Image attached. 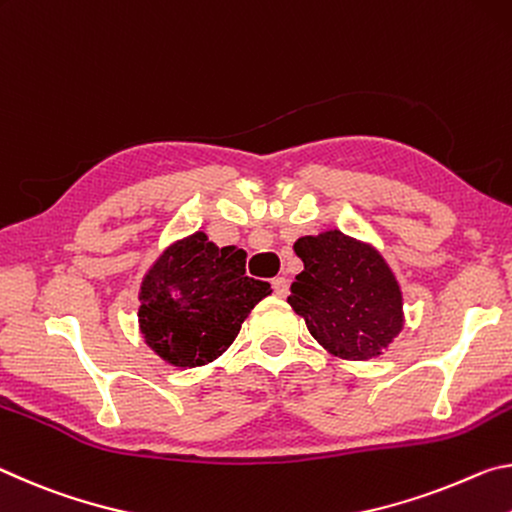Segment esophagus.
<instances>
[{
  "label": "esophagus",
  "instance_id": "esophagus-1",
  "mask_svg": "<svg viewBox=\"0 0 512 512\" xmlns=\"http://www.w3.org/2000/svg\"><path fill=\"white\" fill-rule=\"evenodd\" d=\"M272 288H274V292H276V297H286L290 283H288L286 276H276V279L272 281Z\"/></svg>",
  "mask_w": 512,
  "mask_h": 512
}]
</instances>
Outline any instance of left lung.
Instances as JSON below:
<instances>
[{
  "mask_svg": "<svg viewBox=\"0 0 512 512\" xmlns=\"http://www.w3.org/2000/svg\"><path fill=\"white\" fill-rule=\"evenodd\" d=\"M304 272L288 304L329 354L367 360L383 354L404 329V297L385 258L338 229L295 242Z\"/></svg>",
  "mask_w": 512,
  "mask_h": 512,
  "instance_id": "left-lung-1",
  "label": "left lung"
}]
</instances>
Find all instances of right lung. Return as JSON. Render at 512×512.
I'll use <instances>...</instances> for the list:
<instances>
[{
  "instance_id": "right-lung-1",
  "label": "right lung",
  "mask_w": 512,
  "mask_h": 512,
  "mask_svg": "<svg viewBox=\"0 0 512 512\" xmlns=\"http://www.w3.org/2000/svg\"><path fill=\"white\" fill-rule=\"evenodd\" d=\"M247 251L217 247L204 231L172 242L140 286L138 324L147 347L174 367H201L222 356L267 281L245 274Z\"/></svg>"
}]
</instances>
